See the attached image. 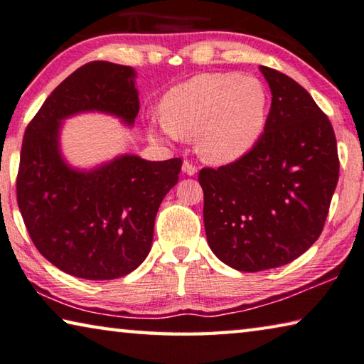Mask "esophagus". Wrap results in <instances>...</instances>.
Instances as JSON below:
<instances>
[{
    "instance_id": "34e87169",
    "label": "esophagus",
    "mask_w": 364,
    "mask_h": 364,
    "mask_svg": "<svg viewBox=\"0 0 364 364\" xmlns=\"http://www.w3.org/2000/svg\"><path fill=\"white\" fill-rule=\"evenodd\" d=\"M182 171H183V174H187V176H195L196 174V168L193 164H190L188 161H183Z\"/></svg>"
}]
</instances>
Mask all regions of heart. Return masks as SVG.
<instances>
[{
	"label": "heart",
	"instance_id": "b5f03b06",
	"mask_svg": "<svg viewBox=\"0 0 364 364\" xmlns=\"http://www.w3.org/2000/svg\"><path fill=\"white\" fill-rule=\"evenodd\" d=\"M163 121L151 122L154 135L190 140L200 158L229 164L253 150L269 117L264 83L237 73L198 74L171 88L161 106Z\"/></svg>",
	"mask_w": 364,
	"mask_h": 364
}]
</instances>
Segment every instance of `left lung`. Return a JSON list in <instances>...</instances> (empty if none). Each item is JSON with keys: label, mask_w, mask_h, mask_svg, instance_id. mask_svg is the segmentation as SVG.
<instances>
[{"label": "left lung", "mask_w": 364, "mask_h": 364, "mask_svg": "<svg viewBox=\"0 0 364 364\" xmlns=\"http://www.w3.org/2000/svg\"><path fill=\"white\" fill-rule=\"evenodd\" d=\"M272 101L263 136L247 156L200 171L208 245L243 272L299 258L323 232L338 181L336 134L305 88L259 65Z\"/></svg>", "instance_id": "left-lung-1"}]
</instances>
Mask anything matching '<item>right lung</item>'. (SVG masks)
Listing matches in <instances>:
<instances>
[{
  "label": "right lung",
  "instance_id": "right-lung-1",
  "mask_svg": "<svg viewBox=\"0 0 364 364\" xmlns=\"http://www.w3.org/2000/svg\"><path fill=\"white\" fill-rule=\"evenodd\" d=\"M135 79L129 65H82L51 92L23 134L17 203L26 228L51 264L87 281L127 276L145 261L158 208L182 168L181 158L146 161L129 153L88 169L64 158L65 119L101 112L134 126Z\"/></svg>",
  "mask_w": 364,
  "mask_h": 364
}]
</instances>
